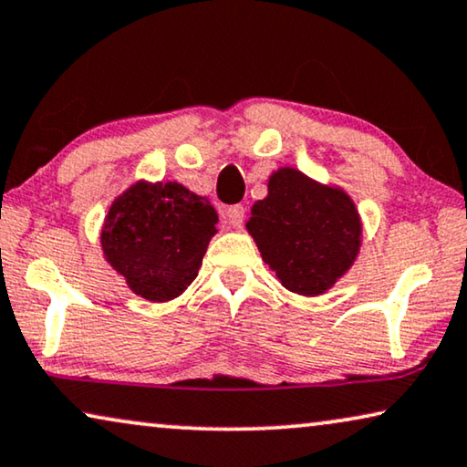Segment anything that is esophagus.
<instances>
[{
	"label": "esophagus",
	"mask_w": 467,
	"mask_h": 467,
	"mask_svg": "<svg viewBox=\"0 0 467 467\" xmlns=\"http://www.w3.org/2000/svg\"><path fill=\"white\" fill-rule=\"evenodd\" d=\"M223 217H225V221L229 223V225L240 229L242 223H244V217H246V208L235 204V206H229L225 213H223Z\"/></svg>",
	"instance_id": "obj_1"
}]
</instances>
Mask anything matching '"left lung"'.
Segmentation results:
<instances>
[{
    "mask_svg": "<svg viewBox=\"0 0 467 467\" xmlns=\"http://www.w3.org/2000/svg\"><path fill=\"white\" fill-rule=\"evenodd\" d=\"M246 229L282 286L306 296L327 293L348 272L362 235L349 195L295 168L269 177L267 198L254 202Z\"/></svg>",
    "mask_w": 467,
    "mask_h": 467,
    "instance_id": "obj_1",
    "label": "left lung"
}]
</instances>
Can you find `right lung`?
<instances>
[{
    "instance_id": "obj_1",
    "label": "right lung",
    "mask_w": 467,
    "mask_h": 467,
    "mask_svg": "<svg viewBox=\"0 0 467 467\" xmlns=\"http://www.w3.org/2000/svg\"><path fill=\"white\" fill-rule=\"evenodd\" d=\"M217 223L211 202L187 187L139 181L111 204L100 244L134 295L164 303L195 280Z\"/></svg>"
}]
</instances>
